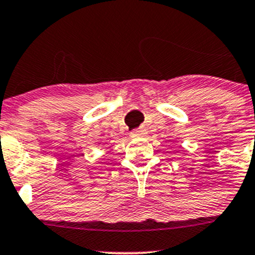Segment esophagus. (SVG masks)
<instances>
[{
    "label": "esophagus",
    "mask_w": 255,
    "mask_h": 255,
    "mask_svg": "<svg viewBox=\"0 0 255 255\" xmlns=\"http://www.w3.org/2000/svg\"><path fill=\"white\" fill-rule=\"evenodd\" d=\"M145 134H146V132L144 129H135L130 133V136L132 138H140V136H144Z\"/></svg>",
    "instance_id": "obj_1"
}]
</instances>
